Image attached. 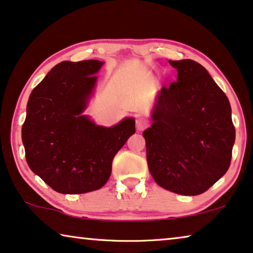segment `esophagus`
I'll return each mask as SVG.
<instances>
[{
	"instance_id": "esophagus-1",
	"label": "esophagus",
	"mask_w": 253,
	"mask_h": 253,
	"mask_svg": "<svg viewBox=\"0 0 253 253\" xmlns=\"http://www.w3.org/2000/svg\"><path fill=\"white\" fill-rule=\"evenodd\" d=\"M148 126H149V123L145 118H143V117H138V118H136V129L137 130H139V131L144 130Z\"/></svg>"
}]
</instances>
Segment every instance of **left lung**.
<instances>
[{"mask_svg":"<svg viewBox=\"0 0 253 253\" xmlns=\"http://www.w3.org/2000/svg\"><path fill=\"white\" fill-rule=\"evenodd\" d=\"M169 63L177 81L163 87L143 131L149 170L158 185L199 195L228 170L235 141L231 104L205 67L185 59Z\"/></svg>","mask_w":253,"mask_h":253,"instance_id":"8db88e82","label":"left lung"}]
</instances>
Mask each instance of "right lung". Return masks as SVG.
I'll list each match as a JSON object with an SVG mask.
<instances>
[{
  "label": "right lung",
  "mask_w": 253,
  "mask_h": 253,
  "mask_svg": "<svg viewBox=\"0 0 253 253\" xmlns=\"http://www.w3.org/2000/svg\"><path fill=\"white\" fill-rule=\"evenodd\" d=\"M103 62L62 61L30 93L21 136L29 168L54 191L81 194L108 182L135 120L97 126L82 116Z\"/></svg>",
  "instance_id": "obj_1"
}]
</instances>
